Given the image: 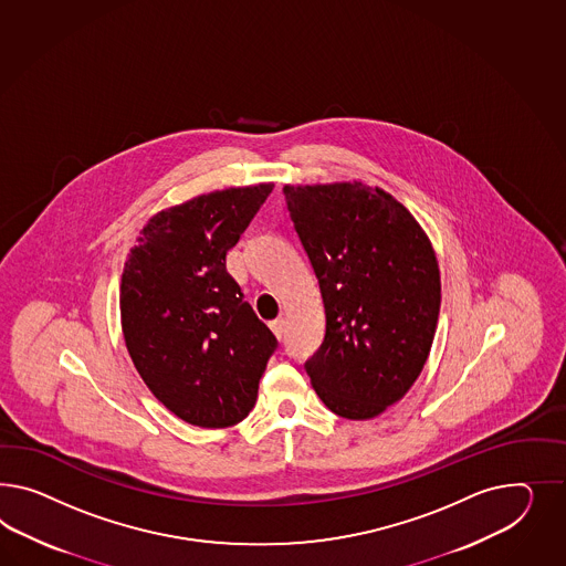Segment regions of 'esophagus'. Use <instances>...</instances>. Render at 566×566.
Listing matches in <instances>:
<instances>
[{
    "instance_id": "esophagus-1",
    "label": "esophagus",
    "mask_w": 566,
    "mask_h": 566,
    "mask_svg": "<svg viewBox=\"0 0 566 566\" xmlns=\"http://www.w3.org/2000/svg\"><path fill=\"white\" fill-rule=\"evenodd\" d=\"M270 327H272L274 336L277 337V339H282L284 334H286V319H284V317H277V319L270 323Z\"/></svg>"
}]
</instances>
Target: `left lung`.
Here are the masks:
<instances>
[{"instance_id":"left-lung-1","label":"left lung","mask_w":566,"mask_h":566,"mask_svg":"<svg viewBox=\"0 0 566 566\" xmlns=\"http://www.w3.org/2000/svg\"><path fill=\"white\" fill-rule=\"evenodd\" d=\"M284 196L325 308V337L306 375L332 412L370 420L427 365L441 308L434 249L381 187L284 185Z\"/></svg>"}]
</instances>
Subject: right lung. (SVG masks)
Wrapping results in <instances>:
<instances>
[{
    "label": "right lung",
    "mask_w": 566,
    "mask_h": 566,
    "mask_svg": "<svg viewBox=\"0 0 566 566\" xmlns=\"http://www.w3.org/2000/svg\"><path fill=\"white\" fill-rule=\"evenodd\" d=\"M272 187H229L160 210L123 265L122 329L134 367L193 427L244 420L277 346L227 272L229 249Z\"/></svg>",
    "instance_id": "obj_1"
}]
</instances>
